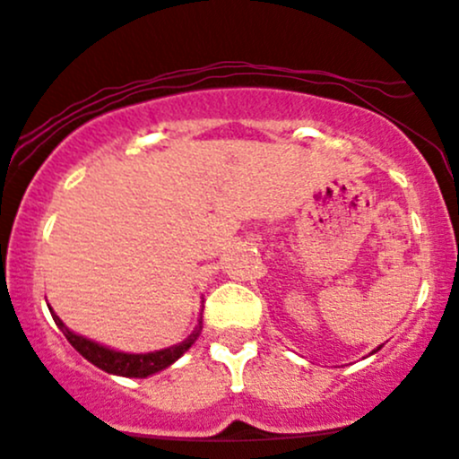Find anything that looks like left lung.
<instances>
[{"mask_svg":"<svg viewBox=\"0 0 459 459\" xmlns=\"http://www.w3.org/2000/svg\"><path fill=\"white\" fill-rule=\"evenodd\" d=\"M379 349H381V346H379ZM379 349H377V351H379Z\"/></svg>","mask_w":459,"mask_h":459,"instance_id":"1","label":"left lung"}]
</instances>
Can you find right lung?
<instances>
[{
    "label": "right lung",
    "instance_id": "obj_1",
    "mask_svg": "<svg viewBox=\"0 0 459 459\" xmlns=\"http://www.w3.org/2000/svg\"><path fill=\"white\" fill-rule=\"evenodd\" d=\"M52 318L58 325V329L63 331L65 337L69 340V344H72L74 349L84 357V359H89L91 364L98 366V368H102L104 372H110V375L139 377V379H143V377H150V375H154V372L172 366L178 357H183L185 352L191 349V344L198 340L200 331H203V318H200L198 326L194 329V333H191L185 342H180V344H174V346H169V349H163V351L137 352V355H134V352L113 351V349H108V346L98 344V342L87 340V337L75 335L74 331H69L67 326L63 325V320H60L54 311H52Z\"/></svg>",
    "mask_w": 459,
    "mask_h": 459
}]
</instances>
